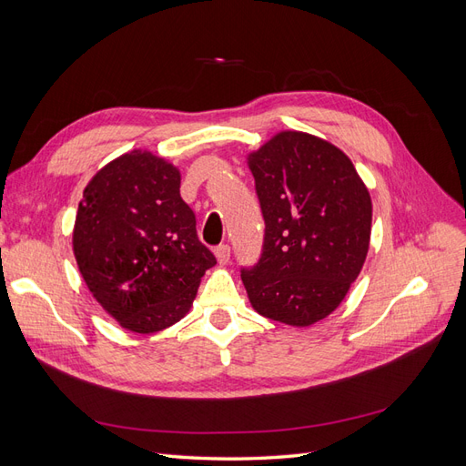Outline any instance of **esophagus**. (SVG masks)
I'll return each instance as SVG.
<instances>
[{"label": "esophagus", "mask_w": 466, "mask_h": 466, "mask_svg": "<svg viewBox=\"0 0 466 466\" xmlns=\"http://www.w3.org/2000/svg\"><path fill=\"white\" fill-rule=\"evenodd\" d=\"M216 258H218L219 264H228L229 258H231V248H229V245H219V247L216 248Z\"/></svg>", "instance_id": "34e87169"}]
</instances>
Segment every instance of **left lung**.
Segmentation results:
<instances>
[{
  "label": "left lung",
  "instance_id": "obj_1",
  "mask_svg": "<svg viewBox=\"0 0 466 466\" xmlns=\"http://www.w3.org/2000/svg\"><path fill=\"white\" fill-rule=\"evenodd\" d=\"M266 223L257 266L241 279L255 311L311 327L342 303L371 238V196L330 142L286 130L248 153Z\"/></svg>",
  "mask_w": 466,
  "mask_h": 466
}]
</instances>
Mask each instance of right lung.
<instances>
[{"mask_svg":"<svg viewBox=\"0 0 466 466\" xmlns=\"http://www.w3.org/2000/svg\"><path fill=\"white\" fill-rule=\"evenodd\" d=\"M74 255L93 298L126 330L159 332L185 317L216 257L180 198V171L134 149L83 190Z\"/></svg>","mask_w":466,"mask_h":466,"instance_id":"right-lung-1","label":"right lung"}]
</instances>
